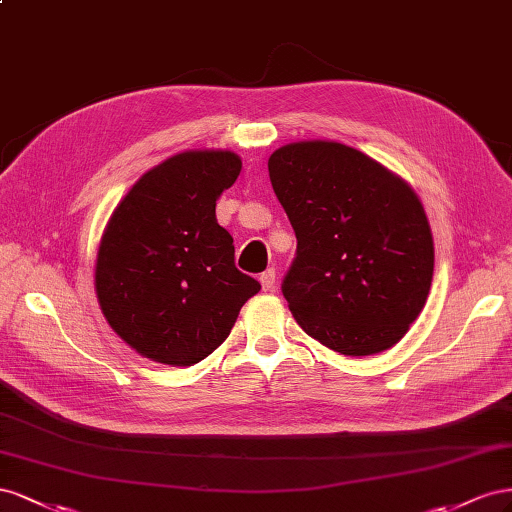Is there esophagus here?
<instances>
[{
	"mask_svg": "<svg viewBox=\"0 0 512 512\" xmlns=\"http://www.w3.org/2000/svg\"><path fill=\"white\" fill-rule=\"evenodd\" d=\"M274 279H276L274 268H268L266 272L259 274V283H261V287H264V291H272L274 289Z\"/></svg>",
	"mask_w": 512,
	"mask_h": 512,
	"instance_id": "34e87169",
	"label": "esophagus"
}]
</instances>
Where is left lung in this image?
<instances>
[{
  "label": "left lung",
  "instance_id": "1",
  "mask_svg": "<svg viewBox=\"0 0 512 512\" xmlns=\"http://www.w3.org/2000/svg\"><path fill=\"white\" fill-rule=\"evenodd\" d=\"M268 171L298 240L283 281L298 326L345 356L399 343L433 279V236L414 188L337 141L283 145Z\"/></svg>",
  "mask_w": 512,
  "mask_h": 512
}]
</instances>
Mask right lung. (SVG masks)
Here are the masks:
<instances>
[{
	"label": "right lung",
	"instance_id": "right-lung-1",
	"mask_svg": "<svg viewBox=\"0 0 512 512\" xmlns=\"http://www.w3.org/2000/svg\"><path fill=\"white\" fill-rule=\"evenodd\" d=\"M229 150H193L143 173L111 214L96 257V296L137 354L191 367L221 345L261 285L233 261L216 199L238 180Z\"/></svg>",
	"mask_w": 512,
	"mask_h": 512
}]
</instances>
